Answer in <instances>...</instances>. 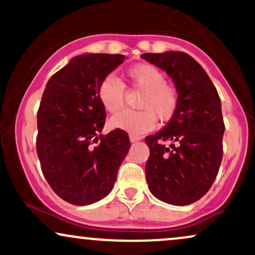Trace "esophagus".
<instances>
[{
    "mask_svg": "<svg viewBox=\"0 0 255 255\" xmlns=\"http://www.w3.org/2000/svg\"><path fill=\"white\" fill-rule=\"evenodd\" d=\"M140 139H141V137L137 136V135H133V134H130V135H129L130 142H136V141H139Z\"/></svg>",
    "mask_w": 255,
    "mask_h": 255,
    "instance_id": "esophagus-1",
    "label": "esophagus"
}]
</instances>
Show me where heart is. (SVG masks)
Wrapping results in <instances>:
<instances>
[{"instance_id": "obj_1", "label": "heart", "mask_w": 255, "mask_h": 255, "mask_svg": "<svg viewBox=\"0 0 255 255\" xmlns=\"http://www.w3.org/2000/svg\"><path fill=\"white\" fill-rule=\"evenodd\" d=\"M131 87L144 91L140 99V111L125 110L110 119V126L133 135H141L153 129L156 118L169 121L177 109L178 95L174 86L166 84L164 73L157 67L141 63L127 72ZM98 98L104 109L116 113L125 105L126 87L121 80L113 75L105 77L98 87Z\"/></svg>"}]
</instances>
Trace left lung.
Masks as SVG:
<instances>
[{"label":"left lung","instance_id":"obj_1","mask_svg":"<svg viewBox=\"0 0 255 255\" xmlns=\"http://www.w3.org/2000/svg\"><path fill=\"white\" fill-rule=\"evenodd\" d=\"M141 58L166 72L178 95L168 125L145 137L148 189L166 204H193L211 188L223 157L221 99L207 73L186 52H146ZM163 141L169 142L168 148Z\"/></svg>","mask_w":255,"mask_h":255}]
</instances>
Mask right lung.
Listing matches in <instances>:
<instances>
[{
	"label": "right lung",
	"instance_id": "1",
	"mask_svg": "<svg viewBox=\"0 0 255 255\" xmlns=\"http://www.w3.org/2000/svg\"><path fill=\"white\" fill-rule=\"evenodd\" d=\"M125 58L79 55L55 73L44 90L37 114V154L52 191L69 204L84 206L107 197L129 151L125 130L101 134L107 111L98 98L99 84Z\"/></svg>",
	"mask_w": 255,
	"mask_h": 255
}]
</instances>
